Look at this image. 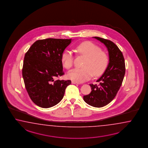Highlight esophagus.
Returning a JSON list of instances; mask_svg holds the SVG:
<instances>
[{"label":"esophagus","mask_w":148,"mask_h":148,"mask_svg":"<svg viewBox=\"0 0 148 148\" xmlns=\"http://www.w3.org/2000/svg\"><path fill=\"white\" fill-rule=\"evenodd\" d=\"M72 84H80V83H77V82H75V81H72Z\"/></svg>","instance_id":"esophagus-1"}]
</instances>
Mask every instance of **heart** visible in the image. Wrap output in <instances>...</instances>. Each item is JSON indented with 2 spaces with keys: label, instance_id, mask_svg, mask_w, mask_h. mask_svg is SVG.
Here are the masks:
<instances>
[{
  "label": "heart",
  "instance_id": "heart-1",
  "mask_svg": "<svg viewBox=\"0 0 148 148\" xmlns=\"http://www.w3.org/2000/svg\"><path fill=\"white\" fill-rule=\"evenodd\" d=\"M79 54L86 57L82 69H75L69 71L67 76L69 79L77 83H82L90 79L93 75L98 76L104 72L108 67V58L104 52L97 45L91 42H84L76 47ZM62 64L66 69L72 67L74 57L72 51L65 50L61 56Z\"/></svg>",
  "mask_w": 148,
  "mask_h": 148
}]
</instances>
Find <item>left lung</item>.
I'll return each instance as SVG.
<instances>
[{"instance_id":"1","label":"left lung","mask_w":148,"mask_h":148,"mask_svg":"<svg viewBox=\"0 0 148 148\" xmlns=\"http://www.w3.org/2000/svg\"><path fill=\"white\" fill-rule=\"evenodd\" d=\"M104 44L109 55V63L103 74L97 80L98 84H90L92 91L83 96L88 104L101 108L114 98L121 87L125 74V63L121 51L110 40L93 37Z\"/></svg>"}]
</instances>
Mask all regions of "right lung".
Wrapping results in <instances>:
<instances>
[{
    "mask_svg": "<svg viewBox=\"0 0 148 148\" xmlns=\"http://www.w3.org/2000/svg\"><path fill=\"white\" fill-rule=\"evenodd\" d=\"M72 39L38 40L29 48L24 58L22 76L32 101L42 108H49L64 97L71 80L57 79L63 75L61 56Z\"/></svg>",
    "mask_w": 148,
    "mask_h": 148,
    "instance_id": "right-lung-1",
    "label": "right lung"
}]
</instances>
